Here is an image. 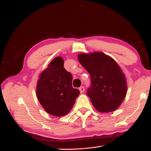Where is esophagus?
<instances>
[{
    "label": "esophagus",
    "mask_w": 151,
    "mask_h": 151,
    "mask_svg": "<svg viewBox=\"0 0 151 151\" xmlns=\"http://www.w3.org/2000/svg\"><path fill=\"white\" fill-rule=\"evenodd\" d=\"M79 90H80V91H81V93H82L85 91V88H84V86H81V87H80Z\"/></svg>",
    "instance_id": "34e87169"
}]
</instances>
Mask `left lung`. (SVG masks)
Wrapping results in <instances>:
<instances>
[{"mask_svg": "<svg viewBox=\"0 0 151 151\" xmlns=\"http://www.w3.org/2000/svg\"><path fill=\"white\" fill-rule=\"evenodd\" d=\"M78 59L90 75L87 95L96 110L106 113L116 110L127 91L125 76L117 63L102 52L80 54Z\"/></svg>", "mask_w": 151, "mask_h": 151, "instance_id": "left-lung-1", "label": "left lung"}]
</instances>
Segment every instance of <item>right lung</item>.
I'll return each mask as SVG.
<instances>
[{
    "mask_svg": "<svg viewBox=\"0 0 151 151\" xmlns=\"http://www.w3.org/2000/svg\"><path fill=\"white\" fill-rule=\"evenodd\" d=\"M73 76L63 67V60L56 57L41 73L36 94L38 101L47 113L56 117L68 114L80 94L72 86Z\"/></svg>",
    "mask_w": 151,
    "mask_h": 151,
    "instance_id": "add662e5",
    "label": "right lung"
}]
</instances>
